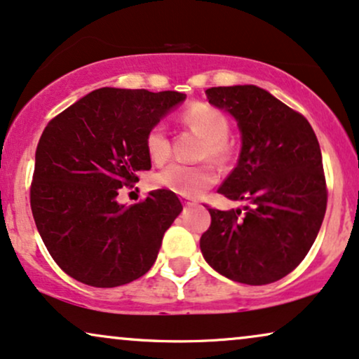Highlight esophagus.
Masks as SVG:
<instances>
[{
    "label": "esophagus",
    "mask_w": 359,
    "mask_h": 359,
    "mask_svg": "<svg viewBox=\"0 0 359 359\" xmlns=\"http://www.w3.org/2000/svg\"><path fill=\"white\" fill-rule=\"evenodd\" d=\"M183 205H184V206H191V205H193V201H188V200H184V201H183Z\"/></svg>",
    "instance_id": "1"
}]
</instances>
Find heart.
<instances>
[{"instance_id":"heart-1","label":"heart","mask_w":359,"mask_h":359,"mask_svg":"<svg viewBox=\"0 0 359 359\" xmlns=\"http://www.w3.org/2000/svg\"><path fill=\"white\" fill-rule=\"evenodd\" d=\"M181 123L198 133L205 144L201 158L211 159L218 166L228 165L233 159L234 143L229 138V119L219 109L208 103H193L181 113ZM146 151L154 165L161 166L171 158V141L165 125L158 123L146 135ZM161 188L184 198H196L211 188L216 181V172L211 165H171L158 175Z\"/></svg>"}]
</instances>
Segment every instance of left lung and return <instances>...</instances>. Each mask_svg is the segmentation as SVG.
<instances>
[{
	"instance_id": "1",
	"label": "left lung",
	"mask_w": 359,
	"mask_h": 359,
	"mask_svg": "<svg viewBox=\"0 0 359 359\" xmlns=\"http://www.w3.org/2000/svg\"><path fill=\"white\" fill-rule=\"evenodd\" d=\"M208 101L236 118L238 165L218 193L248 201L245 211L210 208L200 240L211 268L245 285H268L304 259L328 203L318 138L302 113L258 86H218Z\"/></svg>"
}]
</instances>
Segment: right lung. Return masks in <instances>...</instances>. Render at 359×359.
Here are the masks:
<instances>
[{"label": "right lung", "mask_w": 359, "mask_h": 359, "mask_svg": "<svg viewBox=\"0 0 359 359\" xmlns=\"http://www.w3.org/2000/svg\"><path fill=\"white\" fill-rule=\"evenodd\" d=\"M187 95L101 88L48 123L39 138L29 203L39 236L66 274L85 285L131 283L156 261L183 206L170 189L135 205L123 187L151 168L146 135Z\"/></svg>", "instance_id": "obj_1"}]
</instances>
